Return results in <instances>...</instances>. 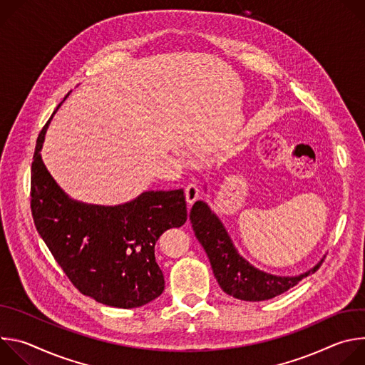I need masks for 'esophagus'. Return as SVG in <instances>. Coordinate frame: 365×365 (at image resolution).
Wrapping results in <instances>:
<instances>
[{"label": "esophagus", "mask_w": 365, "mask_h": 365, "mask_svg": "<svg viewBox=\"0 0 365 365\" xmlns=\"http://www.w3.org/2000/svg\"><path fill=\"white\" fill-rule=\"evenodd\" d=\"M185 195H186V200L189 205H192L197 196H199V187L195 185V183H189L185 189Z\"/></svg>", "instance_id": "esophagus-1"}]
</instances>
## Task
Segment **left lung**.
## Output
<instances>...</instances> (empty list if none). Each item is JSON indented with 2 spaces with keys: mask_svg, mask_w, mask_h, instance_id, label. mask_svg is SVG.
Masks as SVG:
<instances>
[{
  "mask_svg": "<svg viewBox=\"0 0 365 365\" xmlns=\"http://www.w3.org/2000/svg\"><path fill=\"white\" fill-rule=\"evenodd\" d=\"M189 220L195 237L203 247L220 287L230 296L247 300L262 302L273 299L290 287L296 286L309 274L315 273L322 262L297 276H276L254 267L238 252L227 228L203 200H196L192 206Z\"/></svg>",
  "mask_w": 365,
  "mask_h": 365,
  "instance_id": "1",
  "label": "left lung"
}]
</instances>
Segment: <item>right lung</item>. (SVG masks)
Listing matches in <instances>:
<instances>
[{"mask_svg": "<svg viewBox=\"0 0 365 365\" xmlns=\"http://www.w3.org/2000/svg\"><path fill=\"white\" fill-rule=\"evenodd\" d=\"M56 111L40 131L33 155L31 214L37 232L82 294L113 307L143 306L165 290L154 247L165 231L186 222L183 189L145 190L120 205L72 199L48 173L40 153Z\"/></svg>", "mask_w": 365, "mask_h": 365, "instance_id": "right-lung-1", "label": "right lung"}]
</instances>
